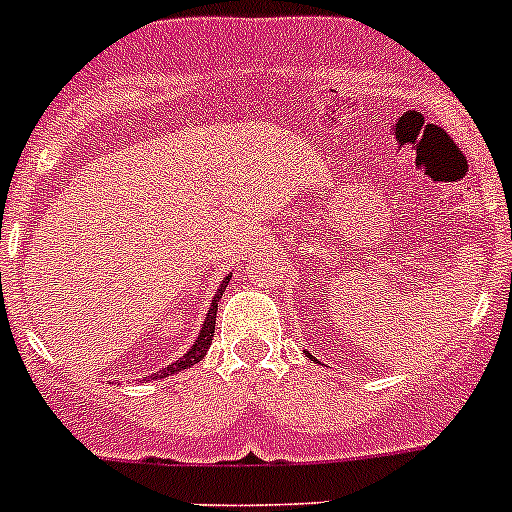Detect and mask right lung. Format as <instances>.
I'll list each match as a JSON object with an SVG mask.
<instances>
[{
    "instance_id": "add662e5",
    "label": "right lung",
    "mask_w": 512,
    "mask_h": 512,
    "mask_svg": "<svg viewBox=\"0 0 512 512\" xmlns=\"http://www.w3.org/2000/svg\"><path fill=\"white\" fill-rule=\"evenodd\" d=\"M230 277H232V275H227V277H225V282H223V285H220L218 294H215V297H213V304H210V309H208V317H205L203 329H200V334H198V342H195L193 347H190V352L185 354L183 359L175 361V364H170V366H165L163 371H158L156 376H160V379H163V376L175 374V371H180V369H188V366L198 364V361L203 359V356H205V352H208L210 344H213V334H215V314H218V302H220V297H223V292H225L227 282H230ZM156 376H153V379H156Z\"/></svg>"
}]
</instances>
